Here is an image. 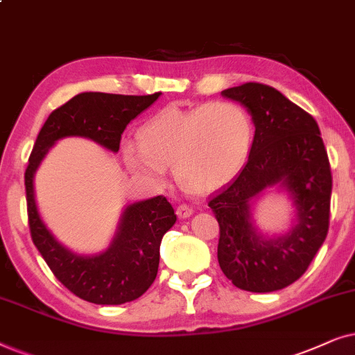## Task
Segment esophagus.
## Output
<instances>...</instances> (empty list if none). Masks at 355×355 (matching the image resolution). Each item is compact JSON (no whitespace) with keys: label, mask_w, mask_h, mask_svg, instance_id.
<instances>
[{"label":"esophagus","mask_w":355,"mask_h":355,"mask_svg":"<svg viewBox=\"0 0 355 355\" xmlns=\"http://www.w3.org/2000/svg\"><path fill=\"white\" fill-rule=\"evenodd\" d=\"M193 214V207H190L188 205H180L177 207V216L180 217V219H187V217H190Z\"/></svg>","instance_id":"obj_1"}]
</instances>
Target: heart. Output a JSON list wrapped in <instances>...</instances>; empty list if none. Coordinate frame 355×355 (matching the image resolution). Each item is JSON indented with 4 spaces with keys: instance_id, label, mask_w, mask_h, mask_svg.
I'll list each match as a JSON object with an SVG mask.
<instances>
[{
    "instance_id": "b5f03b06",
    "label": "heart",
    "mask_w": 355,
    "mask_h": 355,
    "mask_svg": "<svg viewBox=\"0 0 355 355\" xmlns=\"http://www.w3.org/2000/svg\"><path fill=\"white\" fill-rule=\"evenodd\" d=\"M252 138V118L237 102L167 107L141 126L139 148L123 144V159L131 172L153 183H162L165 168L172 167L187 193L207 195L242 168Z\"/></svg>"
}]
</instances>
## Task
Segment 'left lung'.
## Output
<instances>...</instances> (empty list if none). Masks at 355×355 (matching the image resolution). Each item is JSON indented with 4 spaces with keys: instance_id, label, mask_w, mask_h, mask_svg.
Listing matches in <instances>:
<instances>
[{
    "instance_id": "left-lung-1",
    "label": "left lung",
    "mask_w": 355,
    "mask_h": 355,
    "mask_svg": "<svg viewBox=\"0 0 355 355\" xmlns=\"http://www.w3.org/2000/svg\"><path fill=\"white\" fill-rule=\"evenodd\" d=\"M222 96L248 108L254 138L245 167L207 202L219 222V266L242 291L284 289L309 269L328 235V153L315 118L274 87L245 83ZM277 182L295 198L297 224L284 238L269 241L251 225L249 200Z\"/></svg>"
}]
</instances>
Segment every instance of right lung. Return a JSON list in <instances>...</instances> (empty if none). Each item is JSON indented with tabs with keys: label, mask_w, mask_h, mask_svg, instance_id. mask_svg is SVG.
Segmentation results:
<instances>
[{
	"label": "right lung",
	"mask_w": 355,
	"mask_h": 355,
	"mask_svg": "<svg viewBox=\"0 0 355 355\" xmlns=\"http://www.w3.org/2000/svg\"><path fill=\"white\" fill-rule=\"evenodd\" d=\"M150 96L83 92L55 108L42 126L26 168L27 216L32 242L55 277L79 299L97 305H121L139 299L153 284L159 269L164 234L177 220L165 196L126 207L116 237L107 252L79 257L56 242L42 222L34 196V173L56 139L84 136L116 153L126 125L157 101Z\"/></svg>",
	"instance_id": "right-lung-1"
}]
</instances>
